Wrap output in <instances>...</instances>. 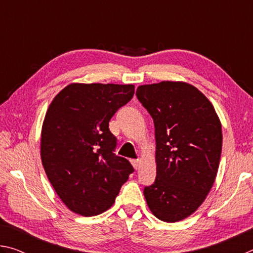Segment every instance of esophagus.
<instances>
[{
  "instance_id": "34e87169",
  "label": "esophagus",
  "mask_w": 253,
  "mask_h": 253,
  "mask_svg": "<svg viewBox=\"0 0 253 253\" xmlns=\"http://www.w3.org/2000/svg\"><path fill=\"white\" fill-rule=\"evenodd\" d=\"M130 163H131V165L134 166L135 169H138V166H139V161L138 160H131Z\"/></svg>"
}]
</instances>
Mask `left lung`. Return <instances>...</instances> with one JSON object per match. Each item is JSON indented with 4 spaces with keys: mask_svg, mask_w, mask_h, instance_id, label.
<instances>
[{
    "mask_svg": "<svg viewBox=\"0 0 253 253\" xmlns=\"http://www.w3.org/2000/svg\"><path fill=\"white\" fill-rule=\"evenodd\" d=\"M155 125L156 178L144 195L157 219L177 222L194 213L215 181L222 151L221 123L194 85L162 81L137 88Z\"/></svg>",
    "mask_w": 253,
    "mask_h": 253,
    "instance_id": "obj_1",
    "label": "left lung"
}]
</instances>
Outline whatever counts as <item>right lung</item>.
Wrapping results in <instances>:
<instances>
[{"mask_svg":"<svg viewBox=\"0 0 253 253\" xmlns=\"http://www.w3.org/2000/svg\"><path fill=\"white\" fill-rule=\"evenodd\" d=\"M134 92L132 84H71L50 104L41 132L42 165L72 212H105L134 172L129 161L114 153L117 138L109 130L111 117Z\"/></svg>","mask_w":253,"mask_h":253,"instance_id":"1","label":"right lung"}]
</instances>
